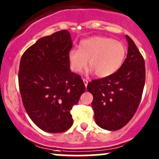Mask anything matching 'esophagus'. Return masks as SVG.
<instances>
[{
	"label": "esophagus",
	"instance_id": "esophagus-1",
	"mask_svg": "<svg viewBox=\"0 0 159 159\" xmlns=\"http://www.w3.org/2000/svg\"><path fill=\"white\" fill-rule=\"evenodd\" d=\"M83 83H84L85 86L86 87L87 85H88V80H85V79H83Z\"/></svg>",
	"mask_w": 159,
	"mask_h": 159
}]
</instances>
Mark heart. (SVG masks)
<instances>
[{
  "instance_id": "b5f03b06",
  "label": "heart",
  "mask_w": 159,
  "mask_h": 159,
  "mask_svg": "<svg viewBox=\"0 0 159 159\" xmlns=\"http://www.w3.org/2000/svg\"><path fill=\"white\" fill-rule=\"evenodd\" d=\"M127 48L120 42L102 36L85 39L80 42L78 50L68 53L71 70L80 73L86 67L88 60L89 73H95L98 77L105 78L117 72L122 66Z\"/></svg>"
}]
</instances>
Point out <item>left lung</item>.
I'll return each instance as SVG.
<instances>
[{
    "label": "left lung",
    "instance_id": "8db88e82",
    "mask_svg": "<svg viewBox=\"0 0 159 159\" xmlns=\"http://www.w3.org/2000/svg\"><path fill=\"white\" fill-rule=\"evenodd\" d=\"M127 55L114 74L93 80L87 89L93 94L92 107L97 125L107 130H117L126 125L137 110L146 80L143 56L134 41L126 35Z\"/></svg>",
    "mask_w": 159,
    "mask_h": 159
}]
</instances>
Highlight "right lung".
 <instances>
[{
  "label": "right lung",
  "mask_w": 159,
  "mask_h": 159,
  "mask_svg": "<svg viewBox=\"0 0 159 159\" xmlns=\"http://www.w3.org/2000/svg\"><path fill=\"white\" fill-rule=\"evenodd\" d=\"M73 45L67 30L39 39L23 53L19 87L23 106L34 124L48 133H62L73 125L70 110L86 90L80 76L70 70Z\"/></svg>",
  "instance_id": "obj_1"
}]
</instances>
